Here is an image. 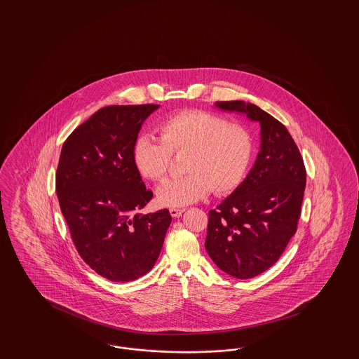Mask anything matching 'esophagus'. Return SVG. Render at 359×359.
I'll list each match as a JSON object with an SVG mask.
<instances>
[{
  "instance_id": "obj_1",
  "label": "esophagus",
  "mask_w": 359,
  "mask_h": 359,
  "mask_svg": "<svg viewBox=\"0 0 359 359\" xmlns=\"http://www.w3.org/2000/svg\"><path fill=\"white\" fill-rule=\"evenodd\" d=\"M170 212H171L173 218H176V217H180L184 212V208H175V207H172V208H170Z\"/></svg>"
}]
</instances>
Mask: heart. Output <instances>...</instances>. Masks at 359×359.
<instances>
[{"label":"heart","instance_id":"heart-1","mask_svg":"<svg viewBox=\"0 0 359 359\" xmlns=\"http://www.w3.org/2000/svg\"><path fill=\"white\" fill-rule=\"evenodd\" d=\"M160 140L140 136L133 147L138 172L163 182L171 168L172 154H186L183 171L187 175L164 183L157 191L163 205L183 207L198 202L212 191L224 195L239 186L250 165L255 141L238 123L202 110L173 114L157 126Z\"/></svg>","mask_w":359,"mask_h":359}]
</instances>
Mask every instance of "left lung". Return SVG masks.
Here are the masks:
<instances>
[{"label":"left lung","instance_id":"1","mask_svg":"<svg viewBox=\"0 0 359 359\" xmlns=\"http://www.w3.org/2000/svg\"><path fill=\"white\" fill-rule=\"evenodd\" d=\"M261 126V151L248 177L208 212L205 250L224 273L252 278L273 266L297 230L306 167L287 128L256 104L217 103Z\"/></svg>","mask_w":359,"mask_h":359}]
</instances>
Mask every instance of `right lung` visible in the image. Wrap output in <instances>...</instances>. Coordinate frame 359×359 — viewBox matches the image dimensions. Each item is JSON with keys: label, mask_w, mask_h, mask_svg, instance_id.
I'll return each instance as SVG.
<instances>
[{"label": "right lung", "mask_w": 359, "mask_h": 359, "mask_svg": "<svg viewBox=\"0 0 359 359\" xmlns=\"http://www.w3.org/2000/svg\"><path fill=\"white\" fill-rule=\"evenodd\" d=\"M158 104H113L95 111L65 141L56 194L75 249L100 276L116 283L148 273L172 217L167 208L138 214L154 192L145 187L133 147Z\"/></svg>", "instance_id": "1"}]
</instances>
